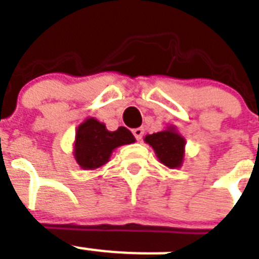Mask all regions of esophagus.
<instances>
[{
  "label": "esophagus",
  "instance_id": "esophagus-1",
  "mask_svg": "<svg viewBox=\"0 0 259 259\" xmlns=\"http://www.w3.org/2000/svg\"><path fill=\"white\" fill-rule=\"evenodd\" d=\"M132 134H134V136L136 138V140H139V142H140V140L143 139V135H144V130L140 127L135 128L134 131H132Z\"/></svg>",
  "mask_w": 259,
  "mask_h": 259
}]
</instances>
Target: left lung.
Wrapping results in <instances>:
<instances>
[{"instance_id":"left-lung-1","label":"left lung","mask_w":259,"mask_h":259,"mask_svg":"<svg viewBox=\"0 0 259 259\" xmlns=\"http://www.w3.org/2000/svg\"><path fill=\"white\" fill-rule=\"evenodd\" d=\"M144 142L152 147L159 161L165 166L175 169L183 165L187 142L175 125L170 124L163 131L147 135Z\"/></svg>"}]
</instances>
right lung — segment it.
<instances>
[{"instance_id":"obj_1","label":"right lung","mask_w":259,"mask_h":259,"mask_svg":"<svg viewBox=\"0 0 259 259\" xmlns=\"http://www.w3.org/2000/svg\"><path fill=\"white\" fill-rule=\"evenodd\" d=\"M132 143H135L134 135L125 127L108 131L104 123L95 117H87L76 128L72 155L82 169L93 170L108 163L117 147Z\"/></svg>"}]
</instances>
